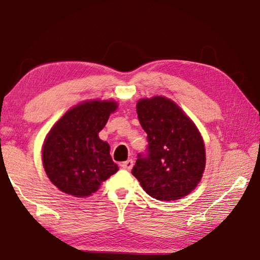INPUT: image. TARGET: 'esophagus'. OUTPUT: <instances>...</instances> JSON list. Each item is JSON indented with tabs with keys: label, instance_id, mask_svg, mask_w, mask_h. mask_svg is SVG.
Instances as JSON below:
<instances>
[{
	"label": "esophagus",
	"instance_id": "esophagus-1",
	"mask_svg": "<svg viewBox=\"0 0 260 260\" xmlns=\"http://www.w3.org/2000/svg\"><path fill=\"white\" fill-rule=\"evenodd\" d=\"M133 165H134L133 159H127V161H125V162L120 164V167L123 168L124 170L129 171V170H132V168H133Z\"/></svg>",
	"mask_w": 260,
	"mask_h": 260
}]
</instances>
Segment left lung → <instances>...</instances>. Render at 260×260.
Wrapping results in <instances>:
<instances>
[{
	"label": "left lung",
	"mask_w": 260,
	"mask_h": 260,
	"mask_svg": "<svg viewBox=\"0 0 260 260\" xmlns=\"http://www.w3.org/2000/svg\"><path fill=\"white\" fill-rule=\"evenodd\" d=\"M137 117L147 134V153L139 154L132 173L148 196L174 201L201 181L206 148L196 124L169 98L140 99Z\"/></svg>",
	"instance_id": "left-lung-1"
}]
</instances>
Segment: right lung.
Instances as JSON below:
<instances>
[{
	"mask_svg": "<svg viewBox=\"0 0 260 260\" xmlns=\"http://www.w3.org/2000/svg\"><path fill=\"white\" fill-rule=\"evenodd\" d=\"M117 106L114 101L98 99L80 103L49 132L42 147L43 168L60 191L88 197L117 172L108 143L98 136Z\"/></svg>",
	"mask_w": 260,
	"mask_h": 260,
	"instance_id": "obj_1",
	"label": "right lung"
}]
</instances>
